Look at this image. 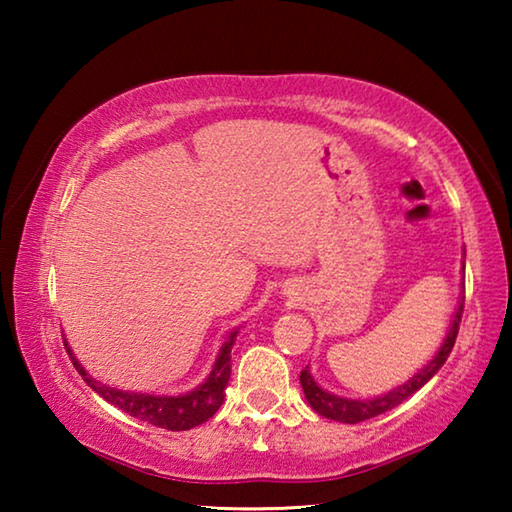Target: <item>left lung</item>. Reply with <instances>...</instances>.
<instances>
[{"label": "left lung", "mask_w": 512, "mask_h": 512, "mask_svg": "<svg viewBox=\"0 0 512 512\" xmlns=\"http://www.w3.org/2000/svg\"><path fill=\"white\" fill-rule=\"evenodd\" d=\"M463 275H465V262H463ZM463 300H465V287L461 291V298H458V307L454 311L452 323H449L445 341L438 348V352L433 354V359L427 363V366L415 372L409 381H404L402 386H395L393 391H388L384 395L370 397V400H352V397L334 395V393L325 391L323 386L316 384V379L311 377L309 366H307L300 372V384H302V391H305V400L309 402L311 409H314L318 415H323V418H327V420L357 424V422L375 418V415L391 411L397 404H402L406 397H411L415 391H420V388L427 384V381L436 375L440 368H443V363L447 361L449 352H452L454 343H456L458 325H461V314H463Z\"/></svg>", "instance_id": "obj_1"}]
</instances>
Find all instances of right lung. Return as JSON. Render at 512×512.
Returning <instances> with one entry per match:
<instances>
[{"instance_id": "right-lung-1", "label": "right lung", "mask_w": 512, "mask_h": 512, "mask_svg": "<svg viewBox=\"0 0 512 512\" xmlns=\"http://www.w3.org/2000/svg\"><path fill=\"white\" fill-rule=\"evenodd\" d=\"M237 334H239V327H235L228 336H225V341L219 348V354H216L214 359L210 375H207L203 384H198L196 388H192V391L180 393V395L133 393V391H121V388L101 384V381L88 375V370H85L81 366V361L74 357V352L67 345V341H65V348H67L69 359L74 363V368L79 370V375L85 379V384H88L94 393H99L103 400L110 402L112 406H117V409H121L124 413L133 415L137 420L153 424V427H162L169 431H187L210 420L223 404L225 388H228L230 370H232L230 352H232V345L237 341Z\"/></svg>"}]
</instances>
